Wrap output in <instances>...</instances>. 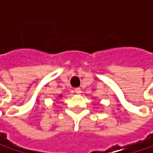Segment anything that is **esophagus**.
Segmentation results:
<instances>
[{"mask_svg":"<svg viewBox=\"0 0 153 153\" xmlns=\"http://www.w3.org/2000/svg\"><path fill=\"white\" fill-rule=\"evenodd\" d=\"M74 91H75L76 93H78V94H80V93H81V90H80V88H76V89L74 90Z\"/></svg>","mask_w":153,"mask_h":153,"instance_id":"34e87169","label":"esophagus"}]
</instances>
